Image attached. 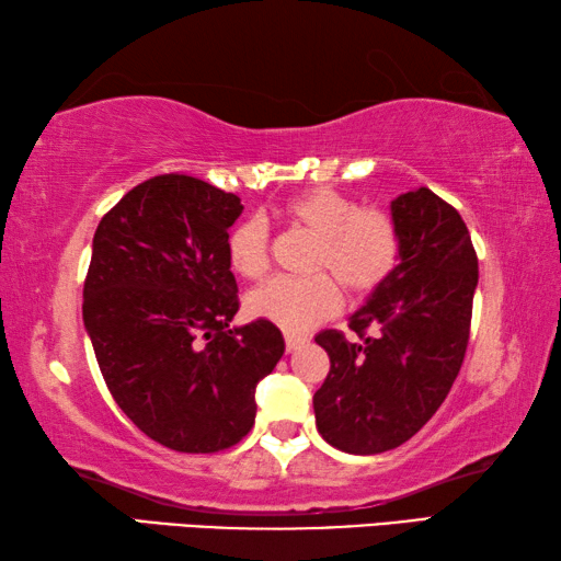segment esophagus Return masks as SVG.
Wrapping results in <instances>:
<instances>
[{
	"label": "esophagus",
	"mask_w": 561,
	"mask_h": 561,
	"mask_svg": "<svg viewBox=\"0 0 561 561\" xmlns=\"http://www.w3.org/2000/svg\"><path fill=\"white\" fill-rule=\"evenodd\" d=\"M306 342H308V337L290 335V332H288V335H286V350H288V352H296L300 345H306Z\"/></svg>",
	"instance_id": "esophagus-1"
}]
</instances>
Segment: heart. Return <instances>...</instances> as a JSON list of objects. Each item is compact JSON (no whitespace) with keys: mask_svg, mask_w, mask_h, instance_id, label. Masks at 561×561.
<instances>
[{"mask_svg":"<svg viewBox=\"0 0 561 561\" xmlns=\"http://www.w3.org/2000/svg\"><path fill=\"white\" fill-rule=\"evenodd\" d=\"M280 214L298 229L316 236L308 278H275L245 298L251 318L288 332H306L337 316L342 293L369 296L385 286L401 261L397 221L381 209H359L345 194L328 186L302 192L283 204ZM268 226L263 219L241 221L229 236V265L245 280H259L271 261Z\"/></svg>","mask_w":561,"mask_h":561,"instance_id":"obj_1","label":"heart"}]
</instances>
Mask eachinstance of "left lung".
Returning a JSON list of instances; mask_svg holds the SVG:
<instances>
[{
    "label": "left lung",
    "mask_w": 561,
    "mask_h": 561,
    "mask_svg": "<svg viewBox=\"0 0 561 561\" xmlns=\"http://www.w3.org/2000/svg\"><path fill=\"white\" fill-rule=\"evenodd\" d=\"M401 261L350 318L352 337L325 330L330 375L312 397L320 436L345 454L404 444L444 404L473 316L478 255L448 202L419 186L391 202Z\"/></svg>",
    "instance_id": "obj_1"
}]
</instances>
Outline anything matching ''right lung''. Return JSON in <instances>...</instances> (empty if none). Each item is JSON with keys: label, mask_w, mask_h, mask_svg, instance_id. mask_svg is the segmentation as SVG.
Masks as SVG:
<instances>
[{"label": "right lung", "mask_w": 561, "mask_h": 561, "mask_svg": "<svg viewBox=\"0 0 561 561\" xmlns=\"http://www.w3.org/2000/svg\"><path fill=\"white\" fill-rule=\"evenodd\" d=\"M236 194L160 174L127 192L93 236L83 325L115 404L180 454H216L249 434L255 385L286 350L273 322L229 328L239 288L229 229Z\"/></svg>", "instance_id": "1"}]
</instances>
